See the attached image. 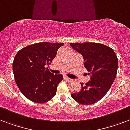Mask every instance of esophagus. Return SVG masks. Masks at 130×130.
<instances>
[{"instance_id":"obj_1","label":"esophagus","mask_w":130,"mask_h":130,"mask_svg":"<svg viewBox=\"0 0 130 130\" xmlns=\"http://www.w3.org/2000/svg\"><path fill=\"white\" fill-rule=\"evenodd\" d=\"M63 78L65 79H66V80H67V81H71V80H72L71 78H69V77H68L67 76H66V75H63Z\"/></svg>"}]
</instances>
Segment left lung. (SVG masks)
<instances>
[{
	"label": "left lung",
	"mask_w": 130,
	"mask_h": 130,
	"mask_svg": "<svg viewBox=\"0 0 130 130\" xmlns=\"http://www.w3.org/2000/svg\"><path fill=\"white\" fill-rule=\"evenodd\" d=\"M74 50L81 54L84 67L90 75V80L84 85L79 92L71 97L82 105H92L104 97L117 75L118 59L113 50L103 44L95 42L70 43Z\"/></svg>",
	"instance_id": "8db88e82"
}]
</instances>
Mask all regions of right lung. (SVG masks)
Instances as JSON below:
<instances>
[{"label":"right lung","instance_id":"1","mask_svg":"<svg viewBox=\"0 0 130 130\" xmlns=\"http://www.w3.org/2000/svg\"><path fill=\"white\" fill-rule=\"evenodd\" d=\"M63 43L39 42L21 49L15 55L13 71L21 92L34 103H44L55 96L62 74L54 75L45 65L56 57Z\"/></svg>","mask_w":130,"mask_h":130}]
</instances>
